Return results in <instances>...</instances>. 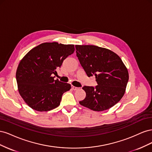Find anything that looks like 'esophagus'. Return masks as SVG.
Segmentation results:
<instances>
[{
  "label": "esophagus",
  "instance_id": "1",
  "mask_svg": "<svg viewBox=\"0 0 152 152\" xmlns=\"http://www.w3.org/2000/svg\"><path fill=\"white\" fill-rule=\"evenodd\" d=\"M72 89L73 91H77V90H78V89H79V87H75V86H72Z\"/></svg>",
  "mask_w": 152,
  "mask_h": 152
}]
</instances>
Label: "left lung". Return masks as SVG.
Listing matches in <instances>:
<instances>
[{"label":"left lung","instance_id":"obj_1","mask_svg":"<svg viewBox=\"0 0 152 152\" xmlns=\"http://www.w3.org/2000/svg\"><path fill=\"white\" fill-rule=\"evenodd\" d=\"M77 56L88 77L94 75L98 85L82 87L86 96L79 103L93 111L112 108L120 101L129 80L127 68L111 50L93 45H76Z\"/></svg>","mask_w":152,"mask_h":152}]
</instances>
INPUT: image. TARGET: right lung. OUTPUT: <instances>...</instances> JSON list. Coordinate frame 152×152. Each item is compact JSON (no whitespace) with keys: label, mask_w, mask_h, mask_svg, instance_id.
Masks as SVG:
<instances>
[{"label":"right lung","mask_w":152,"mask_h":152,"mask_svg":"<svg viewBox=\"0 0 152 152\" xmlns=\"http://www.w3.org/2000/svg\"><path fill=\"white\" fill-rule=\"evenodd\" d=\"M74 50L73 44L45 42L31 49L22 58L16 73L18 89L30 108L48 112L60 104L63 93L71 89V85L54 80L53 76Z\"/></svg>","instance_id":"obj_1"}]
</instances>
